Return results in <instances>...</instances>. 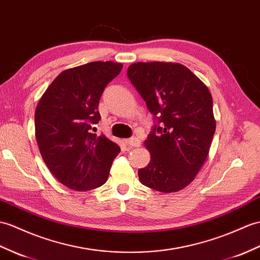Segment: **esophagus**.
Returning a JSON list of instances; mask_svg holds the SVG:
<instances>
[{
  "label": "esophagus",
  "instance_id": "1",
  "mask_svg": "<svg viewBox=\"0 0 260 260\" xmlns=\"http://www.w3.org/2000/svg\"><path fill=\"white\" fill-rule=\"evenodd\" d=\"M126 143H127V145H129L131 147H138L141 145L140 138H137L135 136L128 138V140H126Z\"/></svg>",
  "mask_w": 260,
  "mask_h": 260
}]
</instances>
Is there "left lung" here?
Instances as JSON below:
<instances>
[{
    "instance_id": "obj_1",
    "label": "left lung",
    "mask_w": 260,
    "mask_h": 260,
    "mask_svg": "<svg viewBox=\"0 0 260 260\" xmlns=\"http://www.w3.org/2000/svg\"><path fill=\"white\" fill-rule=\"evenodd\" d=\"M127 76L156 123L145 141L150 161L141 183L161 192L183 189L206 160L216 129L208 87L178 63L138 62Z\"/></svg>"
}]
</instances>
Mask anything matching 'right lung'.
<instances>
[{
	"mask_svg": "<svg viewBox=\"0 0 260 260\" xmlns=\"http://www.w3.org/2000/svg\"><path fill=\"white\" fill-rule=\"evenodd\" d=\"M123 69L120 63L92 62L62 72L35 110V136L46 166L59 183L89 190L106 183L120 152L116 143L98 135L100 99Z\"/></svg>",
	"mask_w": 260,
	"mask_h": 260,
	"instance_id": "right-lung-1",
	"label": "right lung"
}]
</instances>
